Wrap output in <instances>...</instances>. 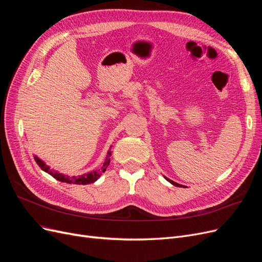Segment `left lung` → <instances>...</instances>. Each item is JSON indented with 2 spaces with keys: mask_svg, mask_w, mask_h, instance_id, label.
I'll return each instance as SVG.
<instances>
[{
  "mask_svg": "<svg viewBox=\"0 0 262 262\" xmlns=\"http://www.w3.org/2000/svg\"><path fill=\"white\" fill-rule=\"evenodd\" d=\"M165 179L167 180V181H169L171 185H173V186H176V187H185V186H182V185H179V184H177V182H175V181H172V180H170V179H168V178H166L165 177Z\"/></svg>",
  "mask_w": 262,
  "mask_h": 262,
  "instance_id": "left-lung-1",
  "label": "left lung"
}]
</instances>
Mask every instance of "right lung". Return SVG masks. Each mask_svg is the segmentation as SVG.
Segmentation results:
<instances>
[{
    "label": "right lung",
    "mask_w": 262,
    "mask_h": 262,
    "mask_svg": "<svg viewBox=\"0 0 262 262\" xmlns=\"http://www.w3.org/2000/svg\"><path fill=\"white\" fill-rule=\"evenodd\" d=\"M110 156H112V152L108 150L104 165H102L99 169L92 170V171L84 173V175H81V176H71V177L63 175V173H61L57 170L50 169L49 166L47 165L42 160H40V158H39L37 155H34V158L39 167H40L43 171L48 172L49 175H51L53 178H55L59 181L67 182V184H75V185H90V184H93V182L96 181L101 176L102 172L106 171V168L108 167L109 163H110Z\"/></svg>",
    "instance_id": "add662e5"
}]
</instances>
